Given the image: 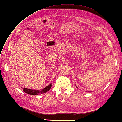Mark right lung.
I'll list each match as a JSON object with an SVG mask.
<instances>
[{"mask_svg": "<svg viewBox=\"0 0 122 122\" xmlns=\"http://www.w3.org/2000/svg\"><path fill=\"white\" fill-rule=\"evenodd\" d=\"M52 86V84H50L49 85H48L47 86H46V87L44 88L41 91H39V90H31V89H27V88H24V92L27 93V94H29L31 95H38L39 93H45L46 92H48V91L50 89V88Z\"/></svg>", "mask_w": 122, "mask_h": 122, "instance_id": "obj_1", "label": "right lung"}]
</instances>
